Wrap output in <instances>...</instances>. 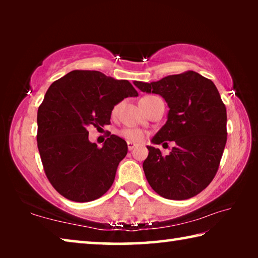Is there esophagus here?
Wrapping results in <instances>:
<instances>
[{
    "instance_id": "obj_1",
    "label": "esophagus",
    "mask_w": 258,
    "mask_h": 258,
    "mask_svg": "<svg viewBox=\"0 0 258 258\" xmlns=\"http://www.w3.org/2000/svg\"><path fill=\"white\" fill-rule=\"evenodd\" d=\"M135 147H137V145H135V143L131 142V141H127V148H128V150H130V151H131V150H133Z\"/></svg>"
}]
</instances>
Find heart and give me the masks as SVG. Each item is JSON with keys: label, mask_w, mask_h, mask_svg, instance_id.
Returning <instances> with one entry per match:
<instances>
[{"label": "heart", "mask_w": 258, "mask_h": 258, "mask_svg": "<svg viewBox=\"0 0 258 258\" xmlns=\"http://www.w3.org/2000/svg\"><path fill=\"white\" fill-rule=\"evenodd\" d=\"M117 108L118 106H115L112 109V115L113 113H116L117 111ZM120 137H123L124 139L127 140V141L131 142H141L143 141V139H145V132L139 128H123L119 132Z\"/></svg>", "instance_id": "obj_1"}]
</instances>
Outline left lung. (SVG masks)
Here are the masks:
<instances>
[{"label":"left lung","instance_id":"obj_1","mask_svg":"<svg viewBox=\"0 0 258 258\" xmlns=\"http://www.w3.org/2000/svg\"><path fill=\"white\" fill-rule=\"evenodd\" d=\"M134 84L142 92L161 95L169 107L167 121L151 142H175L167 156L147 147L143 171L148 182L166 199L195 197L215 177L228 137L226 108L215 84L192 71Z\"/></svg>","mask_w":258,"mask_h":258}]
</instances>
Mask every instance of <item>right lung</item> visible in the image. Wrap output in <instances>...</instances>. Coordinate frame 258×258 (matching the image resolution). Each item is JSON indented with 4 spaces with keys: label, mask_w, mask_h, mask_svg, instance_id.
<instances>
[{
    "label": "right lung",
    "mask_w": 258,
    "mask_h": 258,
    "mask_svg": "<svg viewBox=\"0 0 258 258\" xmlns=\"http://www.w3.org/2000/svg\"><path fill=\"white\" fill-rule=\"evenodd\" d=\"M127 97H138L128 81L97 71H73L46 91L37 111V147L47 180L64 198L87 203L110 189L127 143L109 134L99 148L87 127L110 124L113 107Z\"/></svg>",
    "instance_id": "obj_1"
}]
</instances>
